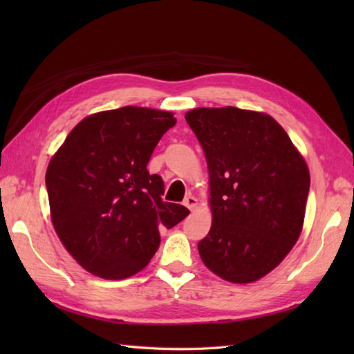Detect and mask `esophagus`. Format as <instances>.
<instances>
[{
	"label": "esophagus",
	"mask_w": 354,
	"mask_h": 354,
	"mask_svg": "<svg viewBox=\"0 0 354 354\" xmlns=\"http://www.w3.org/2000/svg\"><path fill=\"white\" fill-rule=\"evenodd\" d=\"M184 205L189 208V209H194V208H196V205H198V199L194 198V196H192V194H189V196H187L185 201H184Z\"/></svg>",
	"instance_id": "34e87169"
}]
</instances>
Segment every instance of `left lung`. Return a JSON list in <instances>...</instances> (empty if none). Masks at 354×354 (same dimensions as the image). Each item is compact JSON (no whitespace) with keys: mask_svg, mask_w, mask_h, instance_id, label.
Returning <instances> with one entry per match:
<instances>
[{"mask_svg":"<svg viewBox=\"0 0 354 354\" xmlns=\"http://www.w3.org/2000/svg\"><path fill=\"white\" fill-rule=\"evenodd\" d=\"M208 164L213 223L198 243L205 266L252 283L280 265L303 228L310 175L275 120L234 106L185 114Z\"/></svg>","mask_w":354,"mask_h":354,"instance_id":"8db88e82","label":"left lung"}]
</instances>
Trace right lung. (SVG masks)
<instances>
[{
    "label": "right lung",
    "instance_id": "add662e5",
    "mask_svg": "<svg viewBox=\"0 0 354 354\" xmlns=\"http://www.w3.org/2000/svg\"><path fill=\"white\" fill-rule=\"evenodd\" d=\"M171 112L124 106L89 115L51 158L47 185L53 227L82 268L106 280L140 272L160 246V228L189 216L164 202V183L147 162Z\"/></svg>",
    "mask_w": 354,
    "mask_h": 354
}]
</instances>
